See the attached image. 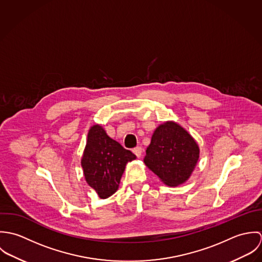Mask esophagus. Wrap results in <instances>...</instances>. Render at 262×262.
Instances as JSON below:
<instances>
[{
  "mask_svg": "<svg viewBox=\"0 0 262 262\" xmlns=\"http://www.w3.org/2000/svg\"><path fill=\"white\" fill-rule=\"evenodd\" d=\"M133 152H134V154H135L137 157H140V156L142 155L143 149H142V147H141V146H137V147L133 148Z\"/></svg>",
  "mask_w": 262,
  "mask_h": 262,
  "instance_id": "obj_1",
  "label": "esophagus"
}]
</instances>
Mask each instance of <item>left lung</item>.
Returning <instances> with one entry per match:
<instances>
[{"label": "left lung", "mask_w": 262, "mask_h": 262, "mask_svg": "<svg viewBox=\"0 0 262 262\" xmlns=\"http://www.w3.org/2000/svg\"><path fill=\"white\" fill-rule=\"evenodd\" d=\"M200 150L187 131L173 122L156 128L144 162L165 185L176 187L184 184L192 172Z\"/></svg>", "instance_id": "left-lung-1"}]
</instances>
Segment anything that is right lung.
Segmentation results:
<instances>
[{
	"label": "right lung",
	"mask_w": 262,
	"mask_h": 262,
	"mask_svg": "<svg viewBox=\"0 0 262 262\" xmlns=\"http://www.w3.org/2000/svg\"><path fill=\"white\" fill-rule=\"evenodd\" d=\"M135 158L100 125H95L89 131L81 159L85 181L101 199H107L118 189L126 163Z\"/></svg>",
	"instance_id": "add662e5"
}]
</instances>
